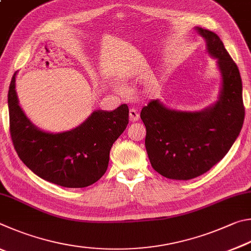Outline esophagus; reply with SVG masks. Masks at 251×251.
Masks as SVG:
<instances>
[{"label": "esophagus", "mask_w": 251, "mask_h": 251, "mask_svg": "<svg viewBox=\"0 0 251 251\" xmlns=\"http://www.w3.org/2000/svg\"><path fill=\"white\" fill-rule=\"evenodd\" d=\"M129 116H130V120L132 121V122H134V121H138V120H139V118H140V114H139V112H138V110L135 109V108L130 109V111H129Z\"/></svg>", "instance_id": "34e87169"}]
</instances>
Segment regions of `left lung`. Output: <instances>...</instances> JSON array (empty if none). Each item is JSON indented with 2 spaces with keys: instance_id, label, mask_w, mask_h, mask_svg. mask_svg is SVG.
Returning a JSON list of instances; mask_svg holds the SVG:
<instances>
[{
  "instance_id": "obj_1",
  "label": "left lung",
  "mask_w": 251,
  "mask_h": 251,
  "mask_svg": "<svg viewBox=\"0 0 251 251\" xmlns=\"http://www.w3.org/2000/svg\"><path fill=\"white\" fill-rule=\"evenodd\" d=\"M217 58L223 87L219 99L200 112L176 111L151 100L141 110L152 168L171 179H191L217 164L230 150L245 119L239 69L216 34L197 27Z\"/></svg>"
}]
</instances>
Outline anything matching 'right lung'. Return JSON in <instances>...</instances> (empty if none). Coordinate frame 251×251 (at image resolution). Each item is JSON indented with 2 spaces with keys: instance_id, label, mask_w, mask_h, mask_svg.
<instances>
[{
  "instance_id": "obj_1",
  "label": "right lung",
  "mask_w": 251,
  "mask_h": 251,
  "mask_svg": "<svg viewBox=\"0 0 251 251\" xmlns=\"http://www.w3.org/2000/svg\"><path fill=\"white\" fill-rule=\"evenodd\" d=\"M10 133L15 151L27 168L47 182L69 188L91 185L102 177L114 141L129 123V108L92 112L76 129L48 133L37 129L21 109L15 74L7 95Z\"/></svg>"
}]
</instances>
